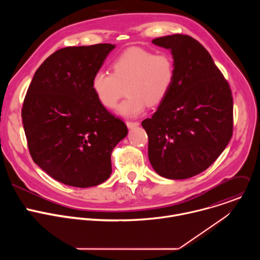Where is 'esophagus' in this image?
Returning a JSON list of instances; mask_svg holds the SVG:
<instances>
[{
  "label": "esophagus",
  "instance_id": "esophagus-1",
  "mask_svg": "<svg viewBox=\"0 0 260 260\" xmlns=\"http://www.w3.org/2000/svg\"><path fill=\"white\" fill-rule=\"evenodd\" d=\"M126 125L128 128H135V127L139 126L140 123L138 121H126Z\"/></svg>",
  "mask_w": 260,
  "mask_h": 260
}]
</instances>
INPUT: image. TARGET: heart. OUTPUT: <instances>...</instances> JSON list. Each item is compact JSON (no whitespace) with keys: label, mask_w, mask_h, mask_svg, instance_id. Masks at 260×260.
I'll use <instances>...</instances> for the list:
<instances>
[{"label":"heart","mask_w":260,"mask_h":260,"mask_svg":"<svg viewBox=\"0 0 260 260\" xmlns=\"http://www.w3.org/2000/svg\"><path fill=\"white\" fill-rule=\"evenodd\" d=\"M175 79V62L171 54L132 47L113 62V73L99 70L91 79V89L107 109H113L126 89L127 98L117 112L133 117L146 106H157L169 94Z\"/></svg>","instance_id":"1"}]
</instances>
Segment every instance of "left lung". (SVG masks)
<instances>
[{
    "label": "left lung",
    "instance_id": "left-lung-1",
    "mask_svg": "<svg viewBox=\"0 0 260 260\" xmlns=\"http://www.w3.org/2000/svg\"><path fill=\"white\" fill-rule=\"evenodd\" d=\"M170 49L175 79L151 118L142 121L148 157L161 177L181 180L207 170L233 136L232 90L206 48L187 35L152 40Z\"/></svg>",
    "mask_w": 260,
    "mask_h": 260
}]
</instances>
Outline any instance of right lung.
Listing matches in <instances>:
<instances>
[{"mask_svg":"<svg viewBox=\"0 0 260 260\" xmlns=\"http://www.w3.org/2000/svg\"><path fill=\"white\" fill-rule=\"evenodd\" d=\"M113 44L59 49L36 71L21 117L36 165L69 186L86 188L112 173L111 153L127 127L108 112L91 89Z\"/></svg>","mask_w":260,"mask_h":260,"instance_id":"obj_1","label":"right lung"}]
</instances>
